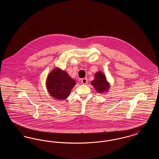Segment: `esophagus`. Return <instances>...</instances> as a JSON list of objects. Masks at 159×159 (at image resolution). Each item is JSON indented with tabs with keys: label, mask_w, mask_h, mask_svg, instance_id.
<instances>
[{
	"label": "esophagus",
	"mask_w": 159,
	"mask_h": 159,
	"mask_svg": "<svg viewBox=\"0 0 159 159\" xmlns=\"http://www.w3.org/2000/svg\"><path fill=\"white\" fill-rule=\"evenodd\" d=\"M81 82L83 84H86V83H88V79H86V78H83L82 79V80H81Z\"/></svg>",
	"instance_id": "esophagus-1"
}]
</instances>
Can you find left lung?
<instances>
[{
    "mask_svg": "<svg viewBox=\"0 0 159 159\" xmlns=\"http://www.w3.org/2000/svg\"><path fill=\"white\" fill-rule=\"evenodd\" d=\"M91 84L98 93H102L108 91L110 86L106 76L101 71L95 73V79L91 82Z\"/></svg>",
    "mask_w": 159,
    "mask_h": 159,
    "instance_id": "left-lung-1",
    "label": "left lung"
}]
</instances>
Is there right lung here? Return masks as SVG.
<instances>
[{
    "instance_id": "1",
    "label": "right lung",
    "mask_w": 159,
    "mask_h": 159,
    "mask_svg": "<svg viewBox=\"0 0 159 159\" xmlns=\"http://www.w3.org/2000/svg\"><path fill=\"white\" fill-rule=\"evenodd\" d=\"M46 84L47 90L53 98L65 99L70 95L76 81L67 72L56 68L48 76Z\"/></svg>"
}]
</instances>
